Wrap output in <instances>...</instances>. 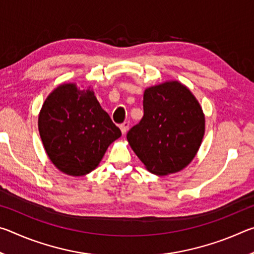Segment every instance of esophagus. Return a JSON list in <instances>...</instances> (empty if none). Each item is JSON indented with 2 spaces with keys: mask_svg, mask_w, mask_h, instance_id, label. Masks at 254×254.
<instances>
[{
  "mask_svg": "<svg viewBox=\"0 0 254 254\" xmlns=\"http://www.w3.org/2000/svg\"><path fill=\"white\" fill-rule=\"evenodd\" d=\"M128 126H130V124H128V122H123L121 126H120V128H121V131H122L123 134H126V133L127 132Z\"/></svg>",
  "mask_w": 254,
  "mask_h": 254,
  "instance_id": "obj_1",
  "label": "esophagus"
}]
</instances>
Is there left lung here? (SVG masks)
<instances>
[{"mask_svg": "<svg viewBox=\"0 0 254 254\" xmlns=\"http://www.w3.org/2000/svg\"><path fill=\"white\" fill-rule=\"evenodd\" d=\"M143 113L127 139L145 168L165 176L188 166L205 132L203 110L191 92L179 81L149 87L143 95Z\"/></svg>", "mask_w": 254, "mask_h": 254, "instance_id": "left-lung-1", "label": "left lung"}]
</instances>
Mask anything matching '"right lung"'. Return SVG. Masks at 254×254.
Instances as JSON below:
<instances>
[{
	"mask_svg": "<svg viewBox=\"0 0 254 254\" xmlns=\"http://www.w3.org/2000/svg\"><path fill=\"white\" fill-rule=\"evenodd\" d=\"M38 127L51 162L70 176L95 169L109 145L122 134L94 92L80 91L75 84L60 85L47 97Z\"/></svg>",
	"mask_w": 254,
	"mask_h": 254,
	"instance_id": "add662e5",
	"label": "right lung"
}]
</instances>
